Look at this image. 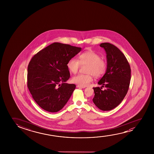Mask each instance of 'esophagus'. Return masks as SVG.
I'll use <instances>...</instances> for the list:
<instances>
[{"label": "esophagus", "instance_id": "esophagus-1", "mask_svg": "<svg viewBox=\"0 0 154 154\" xmlns=\"http://www.w3.org/2000/svg\"><path fill=\"white\" fill-rule=\"evenodd\" d=\"M77 88H86V87L82 86H80L79 85H77Z\"/></svg>", "mask_w": 154, "mask_h": 154}]
</instances>
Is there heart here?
Segmentation results:
<instances>
[{"instance_id": "b5f03b06", "label": "heart", "mask_w": 154, "mask_h": 154, "mask_svg": "<svg viewBox=\"0 0 154 154\" xmlns=\"http://www.w3.org/2000/svg\"><path fill=\"white\" fill-rule=\"evenodd\" d=\"M87 65V74H78L72 78V82L82 86H86L93 81V75L96 77L102 76L106 72V63L100 55L92 50L81 54L78 60L75 58L70 59L67 63L68 69L72 74L77 72L80 66Z\"/></svg>"}]
</instances>
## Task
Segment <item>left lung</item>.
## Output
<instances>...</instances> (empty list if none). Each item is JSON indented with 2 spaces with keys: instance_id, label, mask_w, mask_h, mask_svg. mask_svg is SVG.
<instances>
[{
  "instance_id": "left-lung-1",
  "label": "left lung",
  "mask_w": 154,
  "mask_h": 154,
  "mask_svg": "<svg viewBox=\"0 0 154 154\" xmlns=\"http://www.w3.org/2000/svg\"><path fill=\"white\" fill-rule=\"evenodd\" d=\"M106 53L107 69L98 82L101 87H94L93 103L99 109L108 111L119 105L128 91L131 78V67L124 54L114 45L101 43Z\"/></svg>"
}]
</instances>
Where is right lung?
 I'll use <instances>...</instances> for the list:
<instances>
[{
  "instance_id": "obj_1",
  "label": "right lung",
  "mask_w": 154,
  "mask_h": 154,
  "mask_svg": "<svg viewBox=\"0 0 154 154\" xmlns=\"http://www.w3.org/2000/svg\"><path fill=\"white\" fill-rule=\"evenodd\" d=\"M80 47L54 42L34 55L28 66L27 87L36 103L47 112L59 111L67 103L76 85L70 77L68 61Z\"/></svg>"
}]
</instances>
